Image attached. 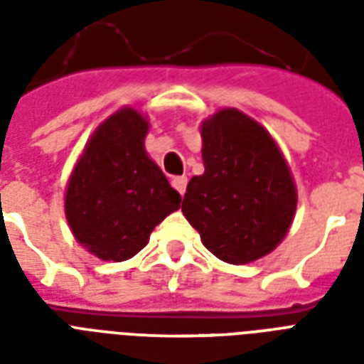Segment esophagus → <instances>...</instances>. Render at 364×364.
Wrapping results in <instances>:
<instances>
[{
	"mask_svg": "<svg viewBox=\"0 0 364 364\" xmlns=\"http://www.w3.org/2000/svg\"><path fill=\"white\" fill-rule=\"evenodd\" d=\"M171 185H173V188H176L177 193L183 196V194H185V191H187V177L185 176L173 177V179H171Z\"/></svg>",
	"mask_w": 364,
	"mask_h": 364,
	"instance_id": "34e87169",
	"label": "esophagus"
}]
</instances>
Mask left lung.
<instances>
[{
    "label": "left lung",
    "mask_w": 364,
    "mask_h": 364,
    "mask_svg": "<svg viewBox=\"0 0 364 364\" xmlns=\"http://www.w3.org/2000/svg\"><path fill=\"white\" fill-rule=\"evenodd\" d=\"M204 173L187 185L181 211L205 247L228 264L272 253L287 236L299 193L264 126L234 107L200 124Z\"/></svg>",
    "instance_id": "8db88e82"
}]
</instances>
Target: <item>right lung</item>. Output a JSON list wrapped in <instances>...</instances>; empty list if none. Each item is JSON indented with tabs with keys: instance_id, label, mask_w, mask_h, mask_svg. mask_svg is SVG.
<instances>
[{
	"instance_id": "add662e5",
	"label": "right lung",
	"mask_w": 364,
	"mask_h": 364,
	"mask_svg": "<svg viewBox=\"0 0 364 364\" xmlns=\"http://www.w3.org/2000/svg\"><path fill=\"white\" fill-rule=\"evenodd\" d=\"M147 117L124 105L94 130L64 196L71 234L102 260L132 259L181 196L145 151Z\"/></svg>"
}]
</instances>
